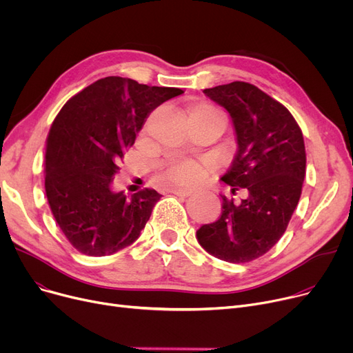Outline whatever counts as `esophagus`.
<instances>
[{"label":"esophagus","instance_id":"esophagus-1","mask_svg":"<svg viewBox=\"0 0 353 353\" xmlns=\"http://www.w3.org/2000/svg\"><path fill=\"white\" fill-rule=\"evenodd\" d=\"M170 193H173V194H176V196H180V197H186V196H189V194L192 193V190H190V189L173 188V189H170Z\"/></svg>","mask_w":353,"mask_h":353}]
</instances>
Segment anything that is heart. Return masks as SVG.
I'll return each instance as SVG.
<instances>
[{"label":"heart","mask_w":353,"mask_h":353,"mask_svg":"<svg viewBox=\"0 0 353 353\" xmlns=\"http://www.w3.org/2000/svg\"><path fill=\"white\" fill-rule=\"evenodd\" d=\"M192 113H217V111L209 105H200L194 108ZM203 176V169L199 163L194 161H179L167 169L164 180L170 184H194Z\"/></svg>","instance_id":"1"}]
</instances>
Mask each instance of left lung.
<instances>
[{
	"instance_id": "left-lung-1",
	"label": "left lung",
	"mask_w": 353,
	"mask_h": 353,
	"mask_svg": "<svg viewBox=\"0 0 353 353\" xmlns=\"http://www.w3.org/2000/svg\"><path fill=\"white\" fill-rule=\"evenodd\" d=\"M232 117L237 152L221 177L240 203L221 194V214L196 236L210 254L230 263L263 256L279 240L298 206L306 173L302 130L290 111L261 88L245 81L203 90Z\"/></svg>"
}]
</instances>
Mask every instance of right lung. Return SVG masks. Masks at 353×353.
Segmentation results:
<instances>
[{
    "mask_svg": "<svg viewBox=\"0 0 353 353\" xmlns=\"http://www.w3.org/2000/svg\"><path fill=\"white\" fill-rule=\"evenodd\" d=\"M132 79L105 77L71 97L52 121L46 145V194L74 249L113 254L139 239L160 200L153 189L113 190L124 152L161 103L183 94Z\"/></svg>",
    "mask_w": 353,
    "mask_h": 353,
    "instance_id": "add662e5",
    "label": "right lung"
}]
</instances>
